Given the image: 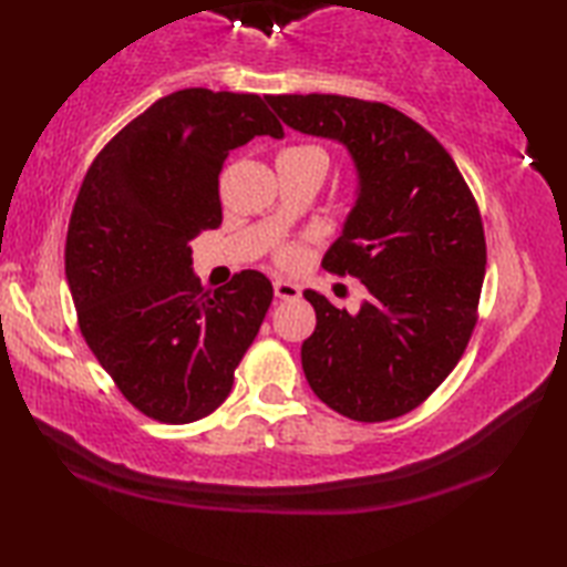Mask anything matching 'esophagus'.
<instances>
[{
	"label": "esophagus",
	"instance_id": "esophagus-1",
	"mask_svg": "<svg viewBox=\"0 0 567 567\" xmlns=\"http://www.w3.org/2000/svg\"><path fill=\"white\" fill-rule=\"evenodd\" d=\"M275 287V297L277 299H299L302 297V290L295 282H287V280H275L272 282Z\"/></svg>",
	"mask_w": 567,
	"mask_h": 567
}]
</instances>
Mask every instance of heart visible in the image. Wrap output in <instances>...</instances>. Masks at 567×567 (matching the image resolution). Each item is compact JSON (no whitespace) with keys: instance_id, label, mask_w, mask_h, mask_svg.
<instances>
[{"instance_id":"heart-1","label":"heart","mask_w":567,"mask_h":567,"mask_svg":"<svg viewBox=\"0 0 567 567\" xmlns=\"http://www.w3.org/2000/svg\"><path fill=\"white\" fill-rule=\"evenodd\" d=\"M315 151H319V148H315ZM319 153L323 155V158H327V153H323V151H319ZM272 258H275L277 265H280V268L295 270V268H299V265L305 262L307 250H305V244H299V240H285V244H280V246L275 248Z\"/></svg>"}]
</instances>
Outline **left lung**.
<instances>
[{"label":"left lung","instance_id":"left-lung-1","mask_svg":"<svg viewBox=\"0 0 567 567\" xmlns=\"http://www.w3.org/2000/svg\"><path fill=\"white\" fill-rule=\"evenodd\" d=\"M282 122L351 153L358 199L323 268L358 277V315L307 290L309 388L353 421L412 412L451 375L477 323L487 246L477 202L441 143L382 102L341 94L265 97Z\"/></svg>","mask_w":567,"mask_h":567}]
</instances>
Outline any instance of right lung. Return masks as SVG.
Wrapping results in <instances>:
<instances>
[{"label":"right lung","mask_w":567,"mask_h":567,"mask_svg":"<svg viewBox=\"0 0 567 567\" xmlns=\"http://www.w3.org/2000/svg\"><path fill=\"white\" fill-rule=\"evenodd\" d=\"M285 131L258 94H167L106 143L82 179L65 240L80 331L118 392L163 424L209 416L272 302L258 270L219 290L192 272L189 240L221 224L228 153Z\"/></svg>","instance_id":"obj_1"}]
</instances>
